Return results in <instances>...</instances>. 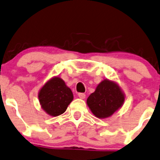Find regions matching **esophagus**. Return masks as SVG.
Instances as JSON below:
<instances>
[{"label":"esophagus","instance_id":"obj_1","mask_svg":"<svg viewBox=\"0 0 160 160\" xmlns=\"http://www.w3.org/2000/svg\"><path fill=\"white\" fill-rule=\"evenodd\" d=\"M78 97H79L80 98H82V99H84V98H85V96L86 95L84 93H83V92H79V93L78 94Z\"/></svg>","mask_w":160,"mask_h":160}]
</instances>
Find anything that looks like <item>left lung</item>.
Segmentation results:
<instances>
[{
	"label": "left lung",
	"mask_w": 160,
	"mask_h": 160,
	"mask_svg": "<svg viewBox=\"0 0 160 160\" xmlns=\"http://www.w3.org/2000/svg\"><path fill=\"white\" fill-rule=\"evenodd\" d=\"M125 96L119 87L113 82L104 80L87 100L92 113L98 118H107L121 107Z\"/></svg>",
	"instance_id": "8db88e82"
}]
</instances>
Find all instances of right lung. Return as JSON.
<instances>
[{
    "label": "right lung",
    "mask_w": 160,
    "mask_h": 160,
    "mask_svg": "<svg viewBox=\"0 0 160 160\" xmlns=\"http://www.w3.org/2000/svg\"><path fill=\"white\" fill-rule=\"evenodd\" d=\"M41 107L49 115L57 116L64 113L73 95L62 78L56 77L49 81L41 88L38 94Z\"/></svg>",
    "instance_id": "1"
}]
</instances>
